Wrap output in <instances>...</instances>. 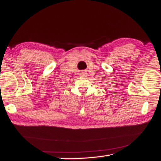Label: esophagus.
I'll return each instance as SVG.
<instances>
[{
  "instance_id": "esophagus-1",
  "label": "esophagus",
  "mask_w": 161,
  "mask_h": 161,
  "mask_svg": "<svg viewBox=\"0 0 161 161\" xmlns=\"http://www.w3.org/2000/svg\"><path fill=\"white\" fill-rule=\"evenodd\" d=\"M80 75H81V76H86V75H87V73H86V72L82 71V72H81V73H80Z\"/></svg>"
}]
</instances>
